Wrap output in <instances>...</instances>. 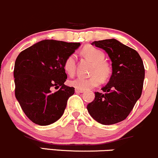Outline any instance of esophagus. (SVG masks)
<instances>
[{
	"mask_svg": "<svg viewBox=\"0 0 158 158\" xmlns=\"http://www.w3.org/2000/svg\"><path fill=\"white\" fill-rule=\"evenodd\" d=\"M75 92L77 93H82L84 92V90H83V89H77V88H76V89H75Z\"/></svg>",
	"mask_w": 158,
	"mask_h": 158,
	"instance_id": "esophagus-1",
	"label": "esophagus"
}]
</instances>
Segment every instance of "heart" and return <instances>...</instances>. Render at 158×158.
I'll return each instance as SVG.
<instances>
[{
    "label": "heart",
    "mask_w": 158,
    "mask_h": 158,
    "mask_svg": "<svg viewBox=\"0 0 158 158\" xmlns=\"http://www.w3.org/2000/svg\"><path fill=\"white\" fill-rule=\"evenodd\" d=\"M82 53L93 62L89 77H77L69 81V84L77 89H92L99 86L102 81H107L112 74V67L111 64L105 60V53L102 50L93 46H86L83 48ZM64 69L70 76H73L76 70V56L72 53L68 56L64 61Z\"/></svg>",
    "instance_id": "b5f03b06"
}]
</instances>
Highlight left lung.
Here are the masks:
<instances>
[{
  "label": "left lung",
  "mask_w": 158,
  "mask_h": 158,
  "mask_svg": "<svg viewBox=\"0 0 158 158\" xmlns=\"http://www.w3.org/2000/svg\"><path fill=\"white\" fill-rule=\"evenodd\" d=\"M93 44L106 50L112 62V75L95 93V99L86 106L94 120L104 125L119 123L127 118L142 95L145 68L139 54L115 39L94 41Z\"/></svg>",
  "instance_id": "left-lung-1"
}]
</instances>
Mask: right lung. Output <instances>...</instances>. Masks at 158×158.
<instances>
[{"instance_id":"1","label":"right lung","mask_w":158,"mask_h":158,"mask_svg":"<svg viewBox=\"0 0 158 158\" xmlns=\"http://www.w3.org/2000/svg\"><path fill=\"white\" fill-rule=\"evenodd\" d=\"M80 43L44 40L19 54L14 65L15 96L28 119L40 126L54 123L63 114L74 88L67 79L63 64ZM59 88L52 92V88Z\"/></svg>"}]
</instances>
